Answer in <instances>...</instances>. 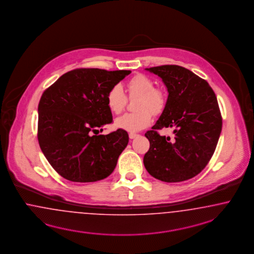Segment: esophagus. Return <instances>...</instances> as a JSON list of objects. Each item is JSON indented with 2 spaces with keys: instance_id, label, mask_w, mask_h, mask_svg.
<instances>
[{
  "instance_id": "esophagus-1",
  "label": "esophagus",
  "mask_w": 254,
  "mask_h": 254,
  "mask_svg": "<svg viewBox=\"0 0 254 254\" xmlns=\"http://www.w3.org/2000/svg\"><path fill=\"white\" fill-rule=\"evenodd\" d=\"M129 139H135L137 136H138V134H136V133H129Z\"/></svg>"
}]
</instances>
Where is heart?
<instances>
[{
  "label": "heart",
  "mask_w": 254,
  "mask_h": 254,
  "mask_svg": "<svg viewBox=\"0 0 254 254\" xmlns=\"http://www.w3.org/2000/svg\"><path fill=\"white\" fill-rule=\"evenodd\" d=\"M127 89L131 97H139L134 113H126L114 121V127L125 131H141L148 127L152 123L153 114H159L165 107V96L163 91L155 89L154 82L143 74H137L127 83ZM107 106L114 114L122 112L127 97L122 86L116 84L112 86L107 97Z\"/></svg>",
  "instance_id": "heart-1"
}]
</instances>
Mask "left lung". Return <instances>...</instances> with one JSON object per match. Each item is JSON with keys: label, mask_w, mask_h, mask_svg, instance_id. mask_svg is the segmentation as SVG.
Returning a JSON list of instances; mask_svg holds the SVG:
<instances>
[{"label": "left lung", "mask_w": 254, "mask_h": 254, "mask_svg": "<svg viewBox=\"0 0 254 254\" xmlns=\"http://www.w3.org/2000/svg\"><path fill=\"white\" fill-rule=\"evenodd\" d=\"M145 71L162 78L168 97L152 130L144 134L150 142L144 167L165 183L190 180L209 163L221 133L216 96L208 82L182 66L163 65ZM163 127L174 128V140L156 132Z\"/></svg>", "instance_id": "1"}]
</instances>
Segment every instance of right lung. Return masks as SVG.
Masks as SVG:
<instances>
[{"instance_id":"add662e5","label":"right lung","mask_w":254,"mask_h":254,"mask_svg":"<svg viewBox=\"0 0 254 254\" xmlns=\"http://www.w3.org/2000/svg\"><path fill=\"white\" fill-rule=\"evenodd\" d=\"M130 72L76 69L61 75L42 93L38 140L47 161L64 179L93 183L113 172L128 134L122 129L96 133L112 122L108 92Z\"/></svg>"}]
</instances>
